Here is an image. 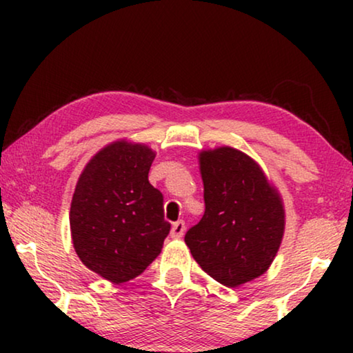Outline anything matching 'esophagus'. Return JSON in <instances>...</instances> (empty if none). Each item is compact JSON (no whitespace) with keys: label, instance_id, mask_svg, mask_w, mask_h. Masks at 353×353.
<instances>
[{"label":"esophagus","instance_id":"esophagus-1","mask_svg":"<svg viewBox=\"0 0 353 353\" xmlns=\"http://www.w3.org/2000/svg\"><path fill=\"white\" fill-rule=\"evenodd\" d=\"M183 234H185V221L183 220H178L173 223L172 226V231H170V236L173 239H180L183 238Z\"/></svg>","mask_w":353,"mask_h":353}]
</instances>
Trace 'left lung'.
I'll use <instances>...</instances> for the list:
<instances>
[{
	"label": "left lung",
	"instance_id": "8db88e82",
	"mask_svg": "<svg viewBox=\"0 0 353 353\" xmlns=\"http://www.w3.org/2000/svg\"><path fill=\"white\" fill-rule=\"evenodd\" d=\"M205 212L185 243L207 274L228 288L267 272L284 233V207L259 163L223 146L199 154Z\"/></svg>",
	"mask_w": 353,
	"mask_h": 353
}]
</instances>
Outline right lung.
Returning <instances> with one entry per match:
<instances>
[{
	"mask_svg": "<svg viewBox=\"0 0 353 353\" xmlns=\"http://www.w3.org/2000/svg\"><path fill=\"white\" fill-rule=\"evenodd\" d=\"M151 148L115 141L86 163L70 205L75 252L110 283L141 274L161 254L170 223L163 196L148 180Z\"/></svg>",
	"mask_w": 353,
	"mask_h": 353,
	"instance_id": "right-lung-1",
	"label": "right lung"
}]
</instances>
